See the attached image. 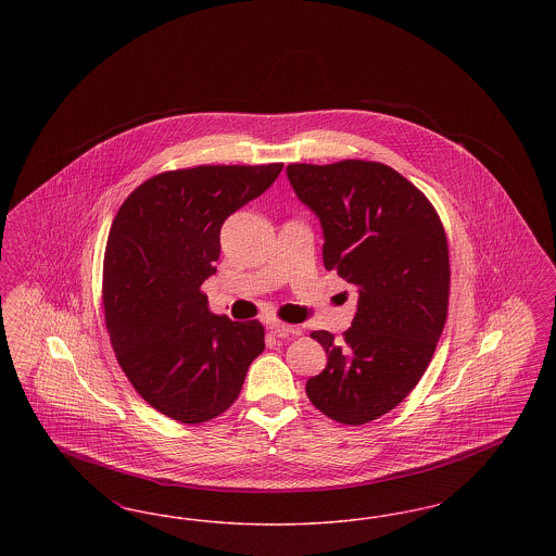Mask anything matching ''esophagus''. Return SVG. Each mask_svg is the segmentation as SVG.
Masks as SVG:
<instances>
[{
  "label": "esophagus",
  "mask_w": 556,
  "mask_h": 556,
  "mask_svg": "<svg viewBox=\"0 0 556 556\" xmlns=\"http://www.w3.org/2000/svg\"><path fill=\"white\" fill-rule=\"evenodd\" d=\"M268 329L277 336V338H290V336H300L302 329L293 327V325H286V323H270Z\"/></svg>",
  "instance_id": "esophagus-1"
}]
</instances>
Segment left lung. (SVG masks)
Returning <instances> with one entry per match:
<instances>
[{
	"label": "left lung",
	"mask_w": 556,
	"mask_h": 556,
	"mask_svg": "<svg viewBox=\"0 0 556 556\" xmlns=\"http://www.w3.org/2000/svg\"><path fill=\"white\" fill-rule=\"evenodd\" d=\"M288 179L320 223L323 265L358 290L342 340L311 333L327 367L306 394L338 424H369L413 392L444 331L446 233L424 193L381 162L290 164Z\"/></svg>",
	"instance_id": "1"
}]
</instances>
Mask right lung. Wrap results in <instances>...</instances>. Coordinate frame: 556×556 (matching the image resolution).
I'll return each mask as SVG.
<instances>
[{
    "mask_svg": "<svg viewBox=\"0 0 556 556\" xmlns=\"http://www.w3.org/2000/svg\"><path fill=\"white\" fill-rule=\"evenodd\" d=\"M283 164L195 166L137 187L116 212L104 256V311L118 365L137 394L181 424L238 400L265 350L258 320L214 315L202 283L216 273L220 227L265 193Z\"/></svg>",
    "mask_w": 556,
    "mask_h": 556,
    "instance_id": "add662e5",
    "label": "right lung"
}]
</instances>
